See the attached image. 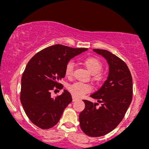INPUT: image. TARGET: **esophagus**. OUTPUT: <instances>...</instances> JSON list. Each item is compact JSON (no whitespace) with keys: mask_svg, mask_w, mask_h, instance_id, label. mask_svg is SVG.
I'll use <instances>...</instances> for the list:
<instances>
[{"mask_svg":"<svg viewBox=\"0 0 149 149\" xmlns=\"http://www.w3.org/2000/svg\"><path fill=\"white\" fill-rule=\"evenodd\" d=\"M72 99H73V102H76V100H78V98H77V97H74V96L72 97Z\"/></svg>","mask_w":149,"mask_h":149,"instance_id":"34e87169","label":"esophagus"}]
</instances>
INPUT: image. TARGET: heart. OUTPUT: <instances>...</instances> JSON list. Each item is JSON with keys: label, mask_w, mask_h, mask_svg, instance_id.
<instances>
[{"label": "heart", "mask_w": 149, "mask_h": 149, "mask_svg": "<svg viewBox=\"0 0 149 149\" xmlns=\"http://www.w3.org/2000/svg\"><path fill=\"white\" fill-rule=\"evenodd\" d=\"M83 63L89 72L92 74V79L95 81L99 83L104 79L105 74L100 71L102 67V64L98 58L95 57H87L83 60ZM73 68H74V64L73 62L70 61L68 63L65 67V75L67 77L72 76ZM68 89L73 96L80 97L91 90V86L86 83L77 82L70 85Z\"/></svg>", "instance_id": "b5f03b06"}]
</instances>
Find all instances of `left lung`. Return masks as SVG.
Returning <instances> with one entry per match:
<instances>
[{
    "mask_svg": "<svg viewBox=\"0 0 149 149\" xmlns=\"http://www.w3.org/2000/svg\"><path fill=\"white\" fill-rule=\"evenodd\" d=\"M105 58L109 64L107 79L90 97L101 103L83 100L85 109L79 115L80 126L90 136H102L118 125L132 100V78L127 64L115 54L105 49H94Z\"/></svg>",
    "mask_w": 149,
    "mask_h": 149,
    "instance_id": "8db88e82",
    "label": "left lung"
}]
</instances>
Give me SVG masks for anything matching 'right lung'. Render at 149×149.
Segmentation results:
<instances>
[{
    "mask_svg": "<svg viewBox=\"0 0 149 149\" xmlns=\"http://www.w3.org/2000/svg\"><path fill=\"white\" fill-rule=\"evenodd\" d=\"M86 50L57 44L42 49L28 62L22 77L20 101L26 116L38 127L45 130L55 125L72 102L66 90L56 97L51 96V91L54 87L63 88L59 81L65 77L66 64Z\"/></svg>",
    "mask_w": 149,
    "mask_h": 149,
    "instance_id": "obj_1",
    "label": "right lung"
}]
</instances>
